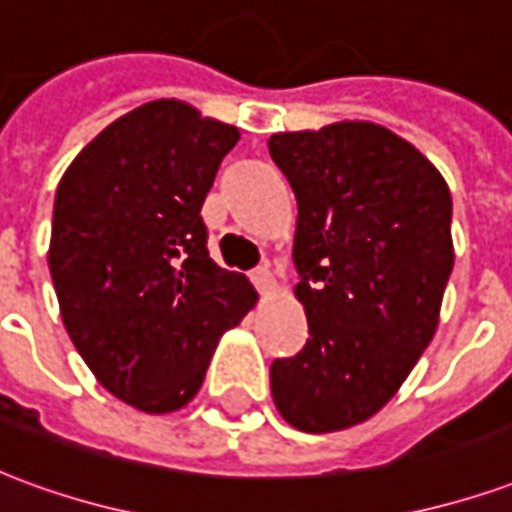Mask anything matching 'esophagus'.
Listing matches in <instances>:
<instances>
[{
	"label": "esophagus",
	"instance_id": "1",
	"mask_svg": "<svg viewBox=\"0 0 512 512\" xmlns=\"http://www.w3.org/2000/svg\"><path fill=\"white\" fill-rule=\"evenodd\" d=\"M249 277H252V285H255L260 293H268V290L274 288V274H271L268 268H255Z\"/></svg>",
	"mask_w": 512,
	"mask_h": 512
}]
</instances>
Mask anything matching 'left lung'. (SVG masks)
<instances>
[{"label": "left lung", "instance_id": "left-lung-1", "mask_svg": "<svg viewBox=\"0 0 512 512\" xmlns=\"http://www.w3.org/2000/svg\"><path fill=\"white\" fill-rule=\"evenodd\" d=\"M299 202L293 263L310 337L274 359L271 395L304 433L384 408L439 326L452 271V197L439 169L392 131L345 120L268 139Z\"/></svg>", "mask_w": 512, "mask_h": 512}]
</instances>
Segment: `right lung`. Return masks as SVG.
I'll list each match as a JSON object with an SVG mask.
<instances>
[{
  "instance_id": "right-lung-1",
  "label": "right lung",
  "mask_w": 512,
  "mask_h": 512,
  "mask_svg": "<svg viewBox=\"0 0 512 512\" xmlns=\"http://www.w3.org/2000/svg\"><path fill=\"white\" fill-rule=\"evenodd\" d=\"M238 128L150 101L73 158L54 197L49 271L62 323L109 392L147 414L197 395L216 343L252 310L208 255L202 202Z\"/></svg>"
}]
</instances>
